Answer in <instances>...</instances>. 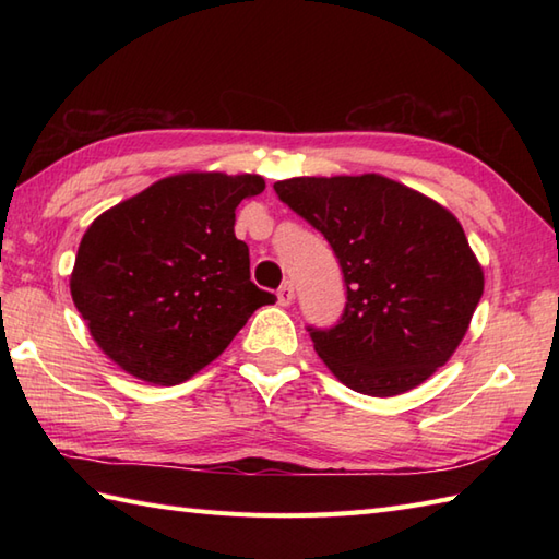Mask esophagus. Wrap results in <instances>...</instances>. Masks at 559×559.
Wrapping results in <instances>:
<instances>
[{"label": "esophagus", "instance_id": "esophagus-1", "mask_svg": "<svg viewBox=\"0 0 559 559\" xmlns=\"http://www.w3.org/2000/svg\"><path fill=\"white\" fill-rule=\"evenodd\" d=\"M278 305H283V307H288L290 302H293V298H295V290H293V283H283V286L278 288Z\"/></svg>", "mask_w": 559, "mask_h": 559}]
</instances>
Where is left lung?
Masks as SVG:
<instances>
[{"label": "left lung", "instance_id": "left-lung-1", "mask_svg": "<svg viewBox=\"0 0 559 559\" xmlns=\"http://www.w3.org/2000/svg\"><path fill=\"white\" fill-rule=\"evenodd\" d=\"M273 189L338 257L346 310L336 326L310 329L338 382L386 399L430 379L466 336L485 286L454 213L377 173Z\"/></svg>", "mask_w": 559, "mask_h": 559}]
</instances>
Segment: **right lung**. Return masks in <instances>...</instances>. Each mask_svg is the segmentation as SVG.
Here are the masks:
<instances>
[{
  "label": "right lung",
  "instance_id": "1",
  "mask_svg": "<svg viewBox=\"0 0 559 559\" xmlns=\"http://www.w3.org/2000/svg\"><path fill=\"white\" fill-rule=\"evenodd\" d=\"M264 177L180 173L108 209L83 233L69 288L93 341L124 372L173 386L230 346L261 305L235 209Z\"/></svg>",
  "mask_w": 559,
  "mask_h": 559
}]
</instances>
